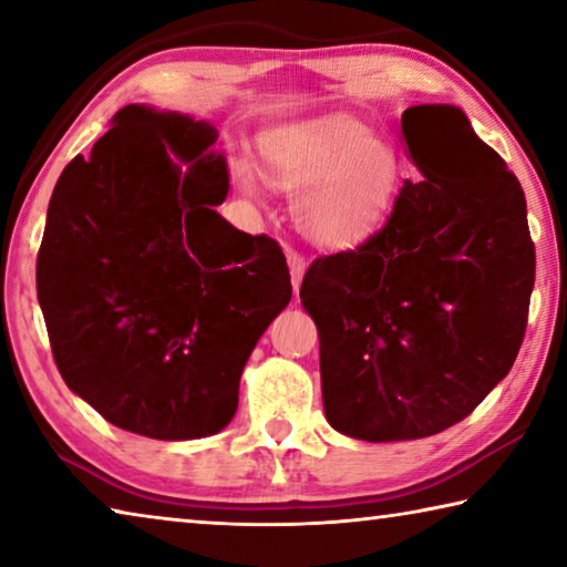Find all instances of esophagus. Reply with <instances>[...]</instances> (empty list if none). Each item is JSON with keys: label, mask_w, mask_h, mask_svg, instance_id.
Listing matches in <instances>:
<instances>
[{"label": "esophagus", "mask_w": 567, "mask_h": 567, "mask_svg": "<svg viewBox=\"0 0 567 567\" xmlns=\"http://www.w3.org/2000/svg\"><path fill=\"white\" fill-rule=\"evenodd\" d=\"M287 265H290V277H292V287L295 290H300L302 285V277H305V270H307V262L305 257L297 252V249H287Z\"/></svg>", "instance_id": "esophagus-1"}]
</instances>
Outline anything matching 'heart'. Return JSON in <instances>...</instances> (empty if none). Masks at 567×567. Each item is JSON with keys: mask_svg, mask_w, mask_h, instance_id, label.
<instances>
[{"mask_svg": "<svg viewBox=\"0 0 567 567\" xmlns=\"http://www.w3.org/2000/svg\"><path fill=\"white\" fill-rule=\"evenodd\" d=\"M262 162L275 187L302 192L295 203L297 225L322 245H352L370 235L385 217L400 182L392 147L352 120L277 134L267 140Z\"/></svg>", "mask_w": 567, "mask_h": 567, "instance_id": "b5f03b06", "label": "heart"}]
</instances>
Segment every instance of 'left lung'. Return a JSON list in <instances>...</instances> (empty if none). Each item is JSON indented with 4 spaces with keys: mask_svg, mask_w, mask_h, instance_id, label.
Returning a JSON list of instances; mask_svg holds the SVG:
<instances>
[{
    "mask_svg": "<svg viewBox=\"0 0 567 567\" xmlns=\"http://www.w3.org/2000/svg\"><path fill=\"white\" fill-rule=\"evenodd\" d=\"M402 134L422 179H405L385 225L318 257L300 287L324 415L368 443L465 420L511 372L535 285L520 182L463 110L410 107Z\"/></svg>",
    "mask_w": 567,
    "mask_h": 567,
    "instance_id": "left-lung-1",
    "label": "left lung"
}]
</instances>
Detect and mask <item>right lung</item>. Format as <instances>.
Segmentation results:
<instances>
[{
  "instance_id": "add662e5",
  "label": "right lung",
  "mask_w": 567,
  "mask_h": 567,
  "mask_svg": "<svg viewBox=\"0 0 567 567\" xmlns=\"http://www.w3.org/2000/svg\"><path fill=\"white\" fill-rule=\"evenodd\" d=\"M56 179L37 297L66 388L155 440L215 435L239 375L292 297L282 247L215 213L213 124L127 104Z\"/></svg>"
}]
</instances>
